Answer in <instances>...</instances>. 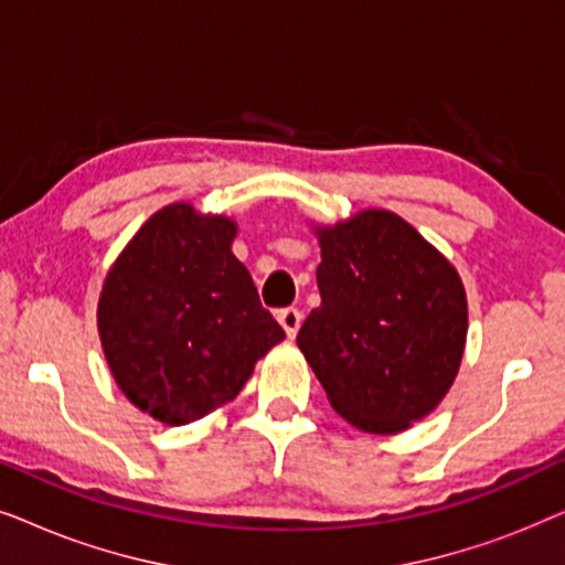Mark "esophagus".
<instances>
[{
    "label": "esophagus",
    "instance_id": "esophagus-1",
    "mask_svg": "<svg viewBox=\"0 0 565 565\" xmlns=\"http://www.w3.org/2000/svg\"><path fill=\"white\" fill-rule=\"evenodd\" d=\"M277 321H280V327L285 329V334L290 339L298 334L300 323H303V313L298 311V308H282V311H277Z\"/></svg>",
    "mask_w": 565,
    "mask_h": 565
}]
</instances>
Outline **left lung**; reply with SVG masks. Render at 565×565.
<instances>
[{
  "instance_id": "left-lung-1",
  "label": "left lung",
  "mask_w": 565,
  "mask_h": 565,
  "mask_svg": "<svg viewBox=\"0 0 565 565\" xmlns=\"http://www.w3.org/2000/svg\"><path fill=\"white\" fill-rule=\"evenodd\" d=\"M311 228L321 246V306L298 331L300 352L352 427L406 431L458 377L468 337L458 269L383 207Z\"/></svg>"
}]
</instances>
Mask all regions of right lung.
Instances as JSON below:
<instances>
[{"label": "right lung", "mask_w": 565, "mask_h": 565, "mask_svg": "<svg viewBox=\"0 0 565 565\" xmlns=\"http://www.w3.org/2000/svg\"><path fill=\"white\" fill-rule=\"evenodd\" d=\"M234 218L172 203L151 215L107 269L97 331L130 404L167 424L228 406L285 331L234 257Z\"/></svg>", "instance_id": "1"}]
</instances>
